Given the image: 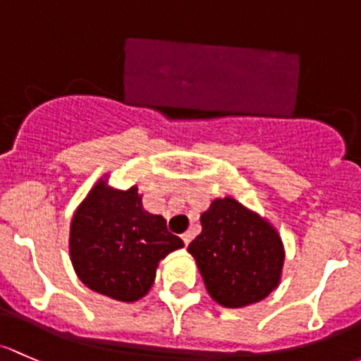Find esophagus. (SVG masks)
I'll return each instance as SVG.
<instances>
[{
	"label": "esophagus",
	"mask_w": 361,
	"mask_h": 361,
	"mask_svg": "<svg viewBox=\"0 0 361 361\" xmlns=\"http://www.w3.org/2000/svg\"><path fill=\"white\" fill-rule=\"evenodd\" d=\"M192 237H193V235L190 233V231H187V233H183V237H181V238H183V244H185V245L190 244V242H192Z\"/></svg>",
	"instance_id": "obj_1"
}]
</instances>
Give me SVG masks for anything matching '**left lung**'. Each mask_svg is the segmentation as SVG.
Listing matches in <instances>:
<instances>
[{"mask_svg": "<svg viewBox=\"0 0 361 361\" xmlns=\"http://www.w3.org/2000/svg\"><path fill=\"white\" fill-rule=\"evenodd\" d=\"M202 233L188 252L206 289L219 305L242 308L267 298L280 280L283 247L279 233L235 199H216L200 216Z\"/></svg>", "mask_w": 361, "mask_h": 361, "instance_id": "left-lung-1", "label": "left lung"}]
</instances>
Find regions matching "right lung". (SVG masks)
<instances>
[{
    "label": "right lung",
    "mask_w": 361,
    "mask_h": 361,
    "mask_svg": "<svg viewBox=\"0 0 361 361\" xmlns=\"http://www.w3.org/2000/svg\"><path fill=\"white\" fill-rule=\"evenodd\" d=\"M183 240L161 214L143 209L138 188L117 192L104 181L88 193L71 225V257L81 282L116 301L149 292L155 268Z\"/></svg>",
    "instance_id": "1"
}]
</instances>
